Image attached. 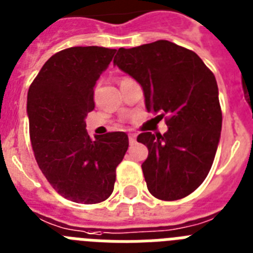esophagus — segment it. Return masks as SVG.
Returning a JSON list of instances; mask_svg holds the SVG:
<instances>
[{
	"mask_svg": "<svg viewBox=\"0 0 253 253\" xmlns=\"http://www.w3.org/2000/svg\"><path fill=\"white\" fill-rule=\"evenodd\" d=\"M128 141H129V144H135V142H136V135H135V133H129Z\"/></svg>",
	"mask_w": 253,
	"mask_h": 253,
	"instance_id": "34e87169",
	"label": "esophagus"
}]
</instances>
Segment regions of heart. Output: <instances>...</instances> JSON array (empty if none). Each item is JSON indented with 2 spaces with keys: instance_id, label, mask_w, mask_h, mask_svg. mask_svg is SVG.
<instances>
[{
  "instance_id": "1",
  "label": "heart",
  "mask_w": 253,
  "mask_h": 253,
  "mask_svg": "<svg viewBox=\"0 0 253 253\" xmlns=\"http://www.w3.org/2000/svg\"><path fill=\"white\" fill-rule=\"evenodd\" d=\"M125 79H127V78H125ZM122 80H124V79H122Z\"/></svg>"
}]
</instances>
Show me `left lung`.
Masks as SVG:
<instances>
[{
  "label": "left lung",
  "mask_w": 253,
  "mask_h": 253,
  "mask_svg": "<svg viewBox=\"0 0 253 253\" xmlns=\"http://www.w3.org/2000/svg\"><path fill=\"white\" fill-rule=\"evenodd\" d=\"M113 63L141 85L148 112L166 116V133L137 136L149 150L141 166L149 192L164 201L188 196L205 181L220 140L214 74L195 52L168 41L120 48Z\"/></svg>",
  "instance_id": "8db88e82"
}]
</instances>
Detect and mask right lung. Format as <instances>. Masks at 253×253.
Masks as SVG:
<instances>
[{
  "mask_svg": "<svg viewBox=\"0 0 253 253\" xmlns=\"http://www.w3.org/2000/svg\"><path fill=\"white\" fill-rule=\"evenodd\" d=\"M116 49L71 47L43 65L28 91L30 141L42 173L65 199L98 204L113 192L116 168L128 136L108 132L91 139L85 118L95 107L94 86Z\"/></svg>",
  "mask_w": 253,
  "mask_h": 253,
  "instance_id": "obj_1",
  "label": "right lung"
}]
</instances>
